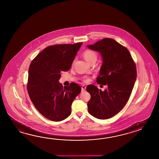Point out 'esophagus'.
Masks as SVG:
<instances>
[{
    "label": "esophagus",
    "instance_id": "34e87169",
    "mask_svg": "<svg viewBox=\"0 0 159 159\" xmlns=\"http://www.w3.org/2000/svg\"><path fill=\"white\" fill-rule=\"evenodd\" d=\"M85 88H86V87H85V85H82V86H81V91H84L85 89Z\"/></svg>",
    "mask_w": 159,
    "mask_h": 159
}]
</instances>
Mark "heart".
<instances>
[{"label":"heart","mask_w":159,"mask_h":159,"mask_svg":"<svg viewBox=\"0 0 159 159\" xmlns=\"http://www.w3.org/2000/svg\"><path fill=\"white\" fill-rule=\"evenodd\" d=\"M83 57H84L85 59L88 61V63H91L93 61H96L97 59L98 55L95 51L87 49L85 50L83 52ZM89 79L88 78H85L84 79L85 81H88Z\"/></svg>","instance_id":"heart-1"}]
</instances>
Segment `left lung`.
<instances>
[{
	"label": "left lung",
	"instance_id": "left-lung-1",
	"mask_svg": "<svg viewBox=\"0 0 159 159\" xmlns=\"http://www.w3.org/2000/svg\"><path fill=\"white\" fill-rule=\"evenodd\" d=\"M87 47L102 57L97 83L107 86L104 91L94 85L87 87L91 95L88 112L99 119H110L123 108L130 97L137 76L136 64L127 48L113 39L104 38Z\"/></svg>",
	"mask_w": 159,
	"mask_h": 159
}]
</instances>
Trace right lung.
Instances as JSON below:
<instances>
[{
  "instance_id": "obj_1",
  "label": "right lung",
  "mask_w": 159,
  "mask_h": 159,
  "mask_svg": "<svg viewBox=\"0 0 159 159\" xmlns=\"http://www.w3.org/2000/svg\"><path fill=\"white\" fill-rule=\"evenodd\" d=\"M83 43L57 44L46 47L30 64L27 91L36 109L47 119L60 121L71 113V105L81 87L71 83H59L61 72L70 70Z\"/></svg>"
}]
</instances>
